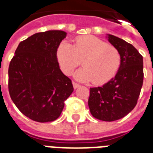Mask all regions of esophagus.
Masks as SVG:
<instances>
[{"mask_svg": "<svg viewBox=\"0 0 153 153\" xmlns=\"http://www.w3.org/2000/svg\"><path fill=\"white\" fill-rule=\"evenodd\" d=\"M73 86H74V89H77L79 86V84L75 83V82H73Z\"/></svg>", "mask_w": 153, "mask_h": 153, "instance_id": "1", "label": "esophagus"}]
</instances>
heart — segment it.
I'll list each match as a JSON object with an SVG mask.
<instances>
[{
	"instance_id": "heart-1",
	"label": "heart",
	"mask_w": 153,
	"mask_h": 153,
	"mask_svg": "<svg viewBox=\"0 0 153 153\" xmlns=\"http://www.w3.org/2000/svg\"><path fill=\"white\" fill-rule=\"evenodd\" d=\"M56 57L66 74H71L82 60L83 67L76 71L74 79L82 82L92 81L95 85L109 81L121 63L118 50L93 36L78 37L73 45L62 41L57 48Z\"/></svg>"
}]
</instances>
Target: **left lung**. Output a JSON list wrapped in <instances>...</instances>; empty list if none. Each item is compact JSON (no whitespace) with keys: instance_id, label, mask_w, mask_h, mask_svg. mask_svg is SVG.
<instances>
[{"instance_id":"left-lung-1","label":"left lung","mask_w":153,"mask_h":153,"mask_svg":"<svg viewBox=\"0 0 153 153\" xmlns=\"http://www.w3.org/2000/svg\"><path fill=\"white\" fill-rule=\"evenodd\" d=\"M105 38L118 50L121 63L114 78L90 89L88 105L94 117L113 121L124 117L137 105L144 79L143 57L124 39L110 34Z\"/></svg>"}]
</instances>
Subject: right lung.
<instances>
[{"mask_svg": "<svg viewBox=\"0 0 153 153\" xmlns=\"http://www.w3.org/2000/svg\"><path fill=\"white\" fill-rule=\"evenodd\" d=\"M66 36L61 30L32 35L19 44L9 64L11 98L24 115L37 122L56 120L74 91L56 57L58 46Z\"/></svg>", "mask_w": 153, "mask_h": 153, "instance_id": "add662e5", "label": "right lung"}]
</instances>
